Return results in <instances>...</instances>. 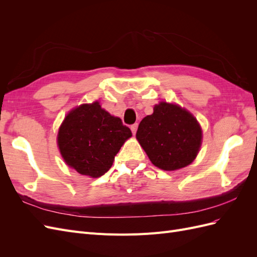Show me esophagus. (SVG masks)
<instances>
[{"instance_id": "34e87169", "label": "esophagus", "mask_w": 257, "mask_h": 257, "mask_svg": "<svg viewBox=\"0 0 257 257\" xmlns=\"http://www.w3.org/2000/svg\"><path fill=\"white\" fill-rule=\"evenodd\" d=\"M137 127H138V124H137V123L133 124V125H132V126H131V130H132V133H133L134 135L136 134V131H137Z\"/></svg>"}]
</instances>
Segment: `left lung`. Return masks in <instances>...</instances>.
<instances>
[{"instance_id": "8db88e82", "label": "left lung", "mask_w": 257, "mask_h": 257, "mask_svg": "<svg viewBox=\"0 0 257 257\" xmlns=\"http://www.w3.org/2000/svg\"><path fill=\"white\" fill-rule=\"evenodd\" d=\"M136 138L154 166L177 170L195 160L203 132L191 112L179 105L161 102L139 123Z\"/></svg>"}]
</instances>
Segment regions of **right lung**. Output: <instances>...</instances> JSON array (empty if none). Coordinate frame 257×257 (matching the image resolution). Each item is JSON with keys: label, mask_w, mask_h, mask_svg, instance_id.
<instances>
[{"label": "right lung", "mask_w": 257, "mask_h": 257, "mask_svg": "<svg viewBox=\"0 0 257 257\" xmlns=\"http://www.w3.org/2000/svg\"><path fill=\"white\" fill-rule=\"evenodd\" d=\"M132 136L98 102L82 104L69 111L58 133V146L66 164L77 173L98 178L111 167L115 154Z\"/></svg>", "instance_id": "right-lung-1"}]
</instances>
